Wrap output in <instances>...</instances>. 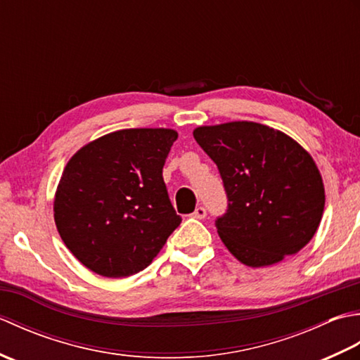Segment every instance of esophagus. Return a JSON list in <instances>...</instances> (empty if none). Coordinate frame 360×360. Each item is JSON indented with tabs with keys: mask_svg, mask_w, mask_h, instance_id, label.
Here are the masks:
<instances>
[{
	"mask_svg": "<svg viewBox=\"0 0 360 360\" xmlns=\"http://www.w3.org/2000/svg\"><path fill=\"white\" fill-rule=\"evenodd\" d=\"M205 215H207V210H205L204 207H196V210L192 213V218H196V219H204Z\"/></svg>",
	"mask_w": 360,
	"mask_h": 360,
	"instance_id": "esophagus-1",
	"label": "esophagus"
}]
</instances>
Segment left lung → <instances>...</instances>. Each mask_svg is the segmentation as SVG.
Here are the masks:
<instances>
[{
	"label": "left lung",
	"instance_id": "left-lung-1",
	"mask_svg": "<svg viewBox=\"0 0 360 360\" xmlns=\"http://www.w3.org/2000/svg\"><path fill=\"white\" fill-rule=\"evenodd\" d=\"M193 136L223 179L229 202L215 226L236 259L271 266L307 246L323 215L325 188L300 143L248 120L198 127Z\"/></svg>",
	"mask_w": 360,
	"mask_h": 360
}]
</instances>
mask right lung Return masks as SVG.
<instances>
[{"mask_svg":"<svg viewBox=\"0 0 360 360\" xmlns=\"http://www.w3.org/2000/svg\"><path fill=\"white\" fill-rule=\"evenodd\" d=\"M176 139L170 128L119 129L86 143L66 164L53 219L88 269L108 278L143 271L181 224L162 178Z\"/></svg>","mask_w":360,"mask_h":360,"instance_id":"obj_1","label":"right lung"}]
</instances>
